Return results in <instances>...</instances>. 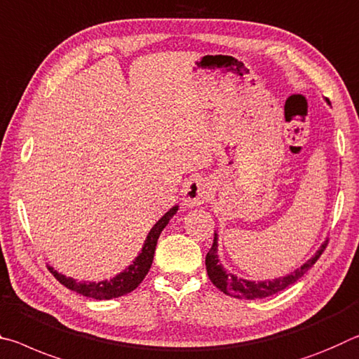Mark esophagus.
I'll return each instance as SVG.
<instances>
[{"mask_svg":"<svg viewBox=\"0 0 359 359\" xmlns=\"http://www.w3.org/2000/svg\"><path fill=\"white\" fill-rule=\"evenodd\" d=\"M210 181L202 176H196V178L187 180L183 186V205L187 208H194L207 202L210 197Z\"/></svg>","mask_w":359,"mask_h":359,"instance_id":"1","label":"esophagus"}]
</instances>
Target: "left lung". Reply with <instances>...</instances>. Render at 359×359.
<instances>
[{
    "label": "left lung",
    "mask_w": 359,
    "mask_h": 359,
    "mask_svg": "<svg viewBox=\"0 0 359 359\" xmlns=\"http://www.w3.org/2000/svg\"><path fill=\"white\" fill-rule=\"evenodd\" d=\"M327 245V240H325L318 251L310 257L307 262H304L301 267L296 269L294 272L285 275V277H278L273 280H264V281H252V280H245L240 278L237 275L229 273L227 270L222 267V264L219 261L218 256V232L215 231V240L213 245H211L210 251L207 252V257H205V266H207V273L216 287L219 291L224 292L227 296L237 297V299H264L275 294V292L283 291L285 287H287L292 283L304 277V273L313 266V264L318 261V257L321 256V252L325 251Z\"/></svg>",
    "instance_id": "obj_1"
}]
</instances>
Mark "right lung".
I'll return each mask as SVG.
<instances>
[{
    "label": "right lung",
    "instance_id": "right-lung-1",
    "mask_svg": "<svg viewBox=\"0 0 359 359\" xmlns=\"http://www.w3.org/2000/svg\"><path fill=\"white\" fill-rule=\"evenodd\" d=\"M178 211V205L170 208L165 215L158 219L148 233V237L144 240L143 248H141L140 255L135 257V261L130 266L126 267L121 273H117L114 278L111 280H102V281H78L67 275L58 273L54 267L49 266V270L52 275L60 281L63 286H67L68 290L79 292V294L86 297L97 299V301H108V299L126 296L128 292H132L135 287H138L141 281L144 280L148 275L152 259H154V252L157 246V240L161 237V232L165 229V226L170 222Z\"/></svg>",
    "mask_w": 359,
    "mask_h": 359
}]
</instances>
